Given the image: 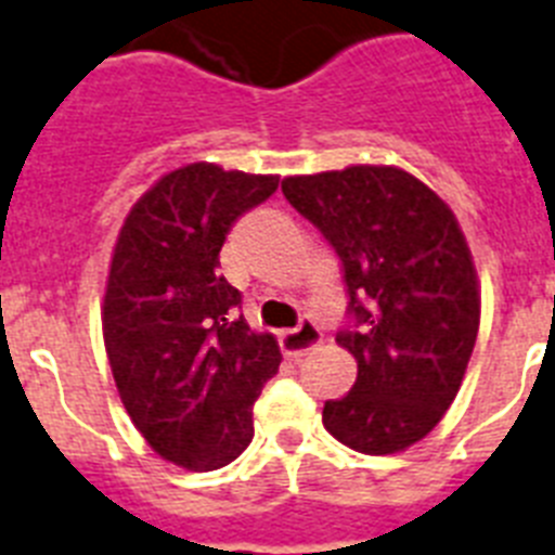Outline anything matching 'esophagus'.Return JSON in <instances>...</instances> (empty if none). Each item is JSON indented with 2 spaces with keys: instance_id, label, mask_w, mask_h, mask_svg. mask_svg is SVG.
<instances>
[{
  "instance_id": "34e87169",
  "label": "esophagus",
  "mask_w": 555,
  "mask_h": 555,
  "mask_svg": "<svg viewBox=\"0 0 555 555\" xmlns=\"http://www.w3.org/2000/svg\"><path fill=\"white\" fill-rule=\"evenodd\" d=\"M279 344H282V352L291 358H301L305 352L315 349L321 344V333L313 321H301L296 330H285L279 335Z\"/></svg>"
}]
</instances>
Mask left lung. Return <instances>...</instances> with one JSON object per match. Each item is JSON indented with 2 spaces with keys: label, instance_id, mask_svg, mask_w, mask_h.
<instances>
[{
  "label": "left lung",
  "instance_id": "8db88e82",
  "mask_svg": "<svg viewBox=\"0 0 555 555\" xmlns=\"http://www.w3.org/2000/svg\"><path fill=\"white\" fill-rule=\"evenodd\" d=\"M282 191L341 259L356 319L335 341L358 378L324 403V428L364 454L406 451L443 421L477 341L479 282L457 217L398 166L285 177Z\"/></svg>",
  "mask_w": 555,
  "mask_h": 555
}]
</instances>
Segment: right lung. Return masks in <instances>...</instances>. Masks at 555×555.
<instances>
[{
	"label": "right lung",
	"instance_id": "right-lung-1",
	"mask_svg": "<svg viewBox=\"0 0 555 555\" xmlns=\"http://www.w3.org/2000/svg\"><path fill=\"white\" fill-rule=\"evenodd\" d=\"M276 189V175L189 163L134 203L112 248L101 307L112 378L143 440L189 472L248 449L254 403L282 364L217 270L231 225Z\"/></svg>",
	"mask_w": 555,
	"mask_h": 555
}]
</instances>
